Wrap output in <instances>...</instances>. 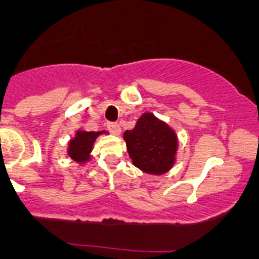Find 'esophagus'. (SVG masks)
<instances>
[{
	"mask_svg": "<svg viewBox=\"0 0 259 259\" xmlns=\"http://www.w3.org/2000/svg\"><path fill=\"white\" fill-rule=\"evenodd\" d=\"M108 129L110 130L111 134L114 135H119L120 133H121V127H120V125L116 124V122H109Z\"/></svg>",
	"mask_w": 259,
	"mask_h": 259,
	"instance_id": "obj_1",
	"label": "esophagus"
}]
</instances>
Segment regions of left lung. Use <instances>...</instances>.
I'll use <instances>...</instances> for the list:
<instances>
[{"label": "left lung", "mask_w": 259, "mask_h": 259, "mask_svg": "<svg viewBox=\"0 0 259 259\" xmlns=\"http://www.w3.org/2000/svg\"><path fill=\"white\" fill-rule=\"evenodd\" d=\"M133 164L150 176L168 173L177 161L179 148L176 130L165 121L146 111L134 129L122 134Z\"/></svg>", "instance_id": "1"}]
</instances>
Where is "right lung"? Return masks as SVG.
I'll return each instance as SVG.
<instances>
[{"mask_svg": "<svg viewBox=\"0 0 259 259\" xmlns=\"http://www.w3.org/2000/svg\"><path fill=\"white\" fill-rule=\"evenodd\" d=\"M109 134L106 130L101 132H85V130H76L75 137L71 138L67 143V155L76 161L79 165L89 163L93 158L91 151H93L94 143L100 135Z\"/></svg>", "mask_w": 259, "mask_h": 259, "instance_id": "obj_1", "label": "right lung"}]
</instances>
